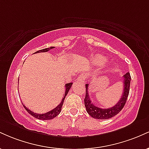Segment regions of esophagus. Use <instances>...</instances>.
I'll return each mask as SVG.
<instances>
[{
    "instance_id": "1",
    "label": "esophagus",
    "mask_w": 149,
    "mask_h": 149,
    "mask_svg": "<svg viewBox=\"0 0 149 149\" xmlns=\"http://www.w3.org/2000/svg\"><path fill=\"white\" fill-rule=\"evenodd\" d=\"M77 80L78 81L82 82V83H85V80H86V76L85 74H81L77 78Z\"/></svg>"
}]
</instances>
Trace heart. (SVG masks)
<instances>
[{"mask_svg": "<svg viewBox=\"0 0 149 149\" xmlns=\"http://www.w3.org/2000/svg\"><path fill=\"white\" fill-rule=\"evenodd\" d=\"M93 61L95 64H98V65L104 64V63L106 62V59H104L103 57H102V56H97V57H95V58H94Z\"/></svg>", "mask_w": 149, "mask_h": 149, "instance_id": "1", "label": "heart"}]
</instances>
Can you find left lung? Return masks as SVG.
I'll return each mask as SVG.
<instances>
[{"label": "left lung", "instance_id": "1", "mask_svg": "<svg viewBox=\"0 0 149 149\" xmlns=\"http://www.w3.org/2000/svg\"><path fill=\"white\" fill-rule=\"evenodd\" d=\"M131 76L130 73H127L123 76V92L122 97L119 102L115 106L109 109H102L97 107L90 100V96L88 92V84L85 85L86 88V93L84 99L85 106L86 108L87 112L90 116L96 119L106 120L111 118L116 115H117L124 107L126 101L127 100L128 95L130 92V86Z\"/></svg>", "mask_w": 149, "mask_h": 149}]
</instances>
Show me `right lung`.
<instances>
[{
  "label": "right lung",
  "instance_id": "1",
  "mask_svg": "<svg viewBox=\"0 0 149 149\" xmlns=\"http://www.w3.org/2000/svg\"><path fill=\"white\" fill-rule=\"evenodd\" d=\"M52 48H54V47H48V48L40 49V50L37 51V52H34V54H35V53H38V52H47V51H49V49H51ZM72 84H73L72 83H67V84L65 85V93H64V96H63V99H62V100H61V103L59 104L57 107H55L54 109H53L52 110H51L50 111H48V112L45 113H42V114L36 113H34L32 111H31L30 109H29V108H27L25 105H24L23 104H22V105H23V107H24V109H26V110L28 111L29 113L31 114L32 116H33V117L39 119V120H47L53 119L54 118H55L56 116H57L59 113H60L61 109V107H62V106H63V103H64L65 97H66V95H67L68 92H69L70 88H71V85H72Z\"/></svg>",
  "mask_w": 149,
  "mask_h": 149
}]
</instances>
